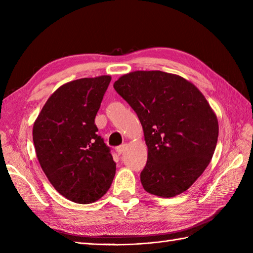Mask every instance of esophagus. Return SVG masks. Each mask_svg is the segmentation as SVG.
Segmentation results:
<instances>
[{
    "label": "esophagus",
    "instance_id": "34e87169",
    "mask_svg": "<svg viewBox=\"0 0 253 253\" xmlns=\"http://www.w3.org/2000/svg\"><path fill=\"white\" fill-rule=\"evenodd\" d=\"M125 149H126V144H121V146L116 147V152L118 154H122L124 151H125Z\"/></svg>",
    "mask_w": 253,
    "mask_h": 253
}]
</instances>
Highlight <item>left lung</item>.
Returning a JSON list of instances; mask_svg holds the SVG:
<instances>
[{
  "instance_id": "8db88e82",
  "label": "left lung",
  "mask_w": 253,
  "mask_h": 253,
  "mask_svg": "<svg viewBox=\"0 0 253 253\" xmlns=\"http://www.w3.org/2000/svg\"><path fill=\"white\" fill-rule=\"evenodd\" d=\"M114 89L140 121L148 161L140 174L149 193L170 198L186 191L207 169L216 147L217 118L196 85L177 75L133 72Z\"/></svg>"
}]
</instances>
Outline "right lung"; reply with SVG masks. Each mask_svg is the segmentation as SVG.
<instances>
[{
	"instance_id": "right-lung-1",
	"label": "right lung",
	"mask_w": 253,
	"mask_h": 253,
	"mask_svg": "<svg viewBox=\"0 0 253 253\" xmlns=\"http://www.w3.org/2000/svg\"><path fill=\"white\" fill-rule=\"evenodd\" d=\"M110 82V76H100L63 84L35 122L32 139L41 168L53 187L73 202L96 201L115 176L111 149L94 124Z\"/></svg>"
}]
</instances>
